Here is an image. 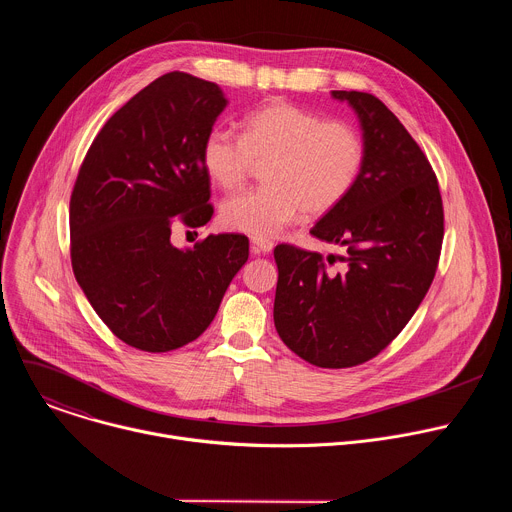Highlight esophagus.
I'll list each match as a JSON object with an SVG mask.
<instances>
[{
  "label": "esophagus",
  "mask_w": 512,
  "mask_h": 512,
  "mask_svg": "<svg viewBox=\"0 0 512 512\" xmlns=\"http://www.w3.org/2000/svg\"><path fill=\"white\" fill-rule=\"evenodd\" d=\"M251 249H253V253H271L273 243H271L269 239H257V237H253V239H251Z\"/></svg>",
  "instance_id": "esophagus-1"
}]
</instances>
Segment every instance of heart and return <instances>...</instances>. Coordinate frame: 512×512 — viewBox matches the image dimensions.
I'll use <instances>...</instances> for the list:
<instances>
[{"mask_svg": "<svg viewBox=\"0 0 512 512\" xmlns=\"http://www.w3.org/2000/svg\"><path fill=\"white\" fill-rule=\"evenodd\" d=\"M255 160H269L263 168L267 184L225 200L221 223L269 239L302 212L322 216L350 194L364 166V141L352 125L281 99L247 113L243 135L212 127L202 139V168L225 190L237 188Z\"/></svg>", "mask_w": 512, "mask_h": 512, "instance_id": "obj_1", "label": "heart"}]
</instances>
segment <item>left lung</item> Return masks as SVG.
<instances>
[{"label":"left lung","mask_w":512,"mask_h":512,"mask_svg":"<svg viewBox=\"0 0 512 512\" xmlns=\"http://www.w3.org/2000/svg\"><path fill=\"white\" fill-rule=\"evenodd\" d=\"M332 97L356 113L364 166L310 233L344 249V267L334 273L318 253L277 245L273 322L310 364L346 369L377 356L419 308L440 259L444 208L427 158L385 103L358 91Z\"/></svg>","instance_id":"obj_1"}]
</instances>
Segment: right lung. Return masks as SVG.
<instances>
[{
    "instance_id": "1",
    "label": "right lung",
    "mask_w": 512,
    "mask_h": 512,
    "mask_svg": "<svg viewBox=\"0 0 512 512\" xmlns=\"http://www.w3.org/2000/svg\"><path fill=\"white\" fill-rule=\"evenodd\" d=\"M216 83L168 72L99 131L70 196L72 271L125 344L168 352L196 340L249 259L245 235L172 245L174 216L210 221L200 145L227 107Z\"/></svg>"
}]
</instances>
